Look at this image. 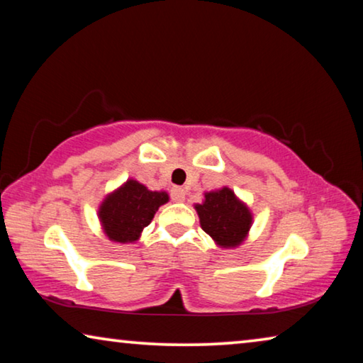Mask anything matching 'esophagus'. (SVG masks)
<instances>
[{
	"label": "esophagus",
	"mask_w": 363,
	"mask_h": 363,
	"mask_svg": "<svg viewBox=\"0 0 363 363\" xmlns=\"http://www.w3.org/2000/svg\"><path fill=\"white\" fill-rule=\"evenodd\" d=\"M171 199H173L174 201H182L184 199H186V190H184L182 187H173L171 189Z\"/></svg>",
	"instance_id": "34e87169"
}]
</instances>
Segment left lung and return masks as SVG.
Returning <instances> with one entry per match:
<instances>
[{
  "label": "left lung",
  "instance_id": "obj_1",
  "mask_svg": "<svg viewBox=\"0 0 363 363\" xmlns=\"http://www.w3.org/2000/svg\"><path fill=\"white\" fill-rule=\"evenodd\" d=\"M201 229L224 248L237 247L247 237L251 213L230 189L205 194V201L195 206Z\"/></svg>",
  "mask_w": 363,
  "mask_h": 363
}]
</instances>
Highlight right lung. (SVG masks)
I'll use <instances>...</instances> for the list:
<instances>
[{
	"mask_svg": "<svg viewBox=\"0 0 363 363\" xmlns=\"http://www.w3.org/2000/svg\"><path fill=\"white\" fill-rule=\"evenodd\" d=\"M167 201V192H152L138 181H126L101 205L99 218L104 232L113 242L126 243L138 240L140 232L150 224L158 208Z\"/></svg>",
	"mask_w": 363,
	"mask_h": 363,
	"instance_id": "obj_1",
	"label": "right lung"
}]
</instances>
